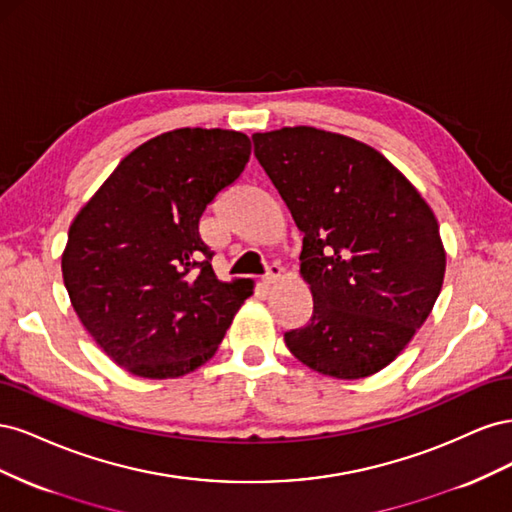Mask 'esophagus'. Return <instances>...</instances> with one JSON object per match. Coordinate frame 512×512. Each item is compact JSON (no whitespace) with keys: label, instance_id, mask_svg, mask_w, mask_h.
I'll use <instances>...</instances> for the list:
<instances>
[{"label":"esophagus","instance_id":"1","mask_svg":"<svg viewBox=\"0 0 512 512\" xmlns=\"http://www.w3.org/2000/svg\"><path fill=\"white\" fill-rule=\"evenodd\" d=\"M280 277H282V267L280 265H271L269 271L265 273V277H262V282H265V284H275V282H280Z\"/></svg>","mask_w":512,"mask_h":512}]
</instances>
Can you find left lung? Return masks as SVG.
<instances>
[{
    "label": "left lung",
    "mask_w": 512,
    "mask_h": 512,
    "mask_svg": "<svg viewBox=\"0 0 512 512\" xmlns=\"http://www.w3.org/2000/svg\"><path fill=\"white\" fill-rule=\"evenodd\" d=\"M252 141L303 232L314 312L284 335L288 350L331 378L376 374L410 344L442 290L436 215L380 151L350 136L297 126Z\"/></svg>",
    "instance_id": "left-lung-1"
}]
</instances>
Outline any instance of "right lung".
<instances>
[{
    "label": "right lung",
    "mask_w": 512,
    "mask_h": 512,
    "mask_svg": "<svg viewBox=\"0 0 512 512\" xmlns=\"http://www.w3.org/2000/svg\"><path fill=\"white\" fill-rule=\"evenodd\" d=\"M243 132L179 128L136 147L76 213L61 254L70 303L106 356L138 378L205 365L252 280L220 282L200 215L250 160Z\"/></svg>",
    "instance_id": "add662e5"
}]
</instances>
